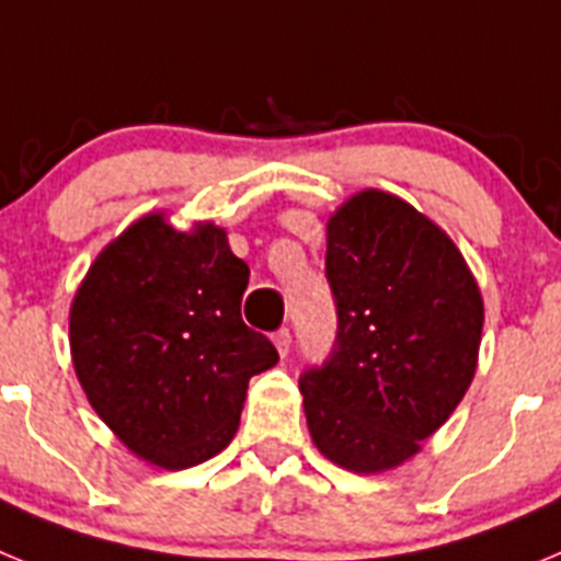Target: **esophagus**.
Returning <instances> with one entry per match:
<instances>
[{
	"label": "esophagus",
	"mask_w": 561,
	"mask_h": 561,
	"mask_svg": "<svg viewBox=\"0 0 561 561\" xmlns=\"http://www.w3.org/2000/svg\"><path fill=\"white\" fill-rule=\"evenodd\" d=\"M272 342H275L277 354L286 356V354H289V345H291V331L286 329V325H284V329H277L275 334H272Z\"/></svg>",
	"instance_id": "1"
}]
</instances>
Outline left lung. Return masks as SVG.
<instances>
[{
  "label": "left lung",
  "instance_id": "8db88e82",
  "mask_svg": "<svg viewBox=\"0 0 561 561\" xmlns=\"http://www.w3.org/2000/svg\"><path fill=\"white\" fill-rule=\"evenodd\" d=\"M329 356L300 374L317 449L351 472L419 453L474 376L483 300L463 255L399 196L365 191L329 221Z\"/></svg>",
  "mask_w": 561,
  "mask_h": 561
}]
</instances>
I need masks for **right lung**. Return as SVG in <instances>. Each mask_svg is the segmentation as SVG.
Returning a JSON list of instances; mask_svg holds the SVG:
<instances>
[{"mask_svg":"<svg viewBox=\"0 0 561 561\" xmlns=\"http://www.w3.org/2000/svg\"><path fill=\"white\" fill-rule=\"evenodd\" d=\"M250 266L225 230L146 216L98 255L69 314L87 399L131 453L187 469L227 447L277 351L241 320Z\"/></svg>","mask_w":561,"mask_h":561,"instance_id":"1","label":"right lung"}]
</instances>
